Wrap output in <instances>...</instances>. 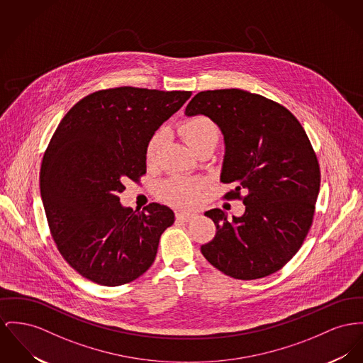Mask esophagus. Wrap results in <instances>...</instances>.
Returning <instances> with one entry per match:
<instances>
[{
    "label": "esophagus",
    "instance_id": "1",
    "mask_svg": "<svg viewBox=\"0 0 363 363\" xmlns=\"http://www.w3.org/2000/svg\"><path fill=\"white\" fill-rule=\"evenodd\" d=\"M194 218H195V215L190 212H177L176 213V220H179V221H190Z\"/></svg>",
    "mask_w": 363,
    "mask_h": 363
}]
</instances>
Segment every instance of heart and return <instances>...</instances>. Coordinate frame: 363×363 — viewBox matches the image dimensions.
<instances>
[{
	"mask_svg": "<svg viewBox=\"0 0 363 363\" xmlns=\"http://www.w3.org/2000/svg\"><path fill=\"white\" fill-rule=\"evenodd\" d=\"M179 129L184 140L191 145V148L195 151L208 143H218L220 138L218 123L206 116L189 117L184 121H182ZM165 129H158L150 136L145 148V164L148 167L155 165V162L158 161V155L161 147L165 142ZM201 189L202 183L199 180L174 176L161 184L160 195L170 203L190 206L196 201Z\"/></svg>",
	"mask_w": 363,
	"mask_h": 363,
	"instance_id": "1",
	"label": "heart"
}]
</instances>
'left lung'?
<instances>
[{
	"label": "left lung",
	"mask_w": 363,
	"mask_h": 363,
	"mask_svg": "<svg viewBox=\"0 0 363 363\" xmlns=\"http://www.w3.org/2000/svg\"><path fill=\"white\" fill-rule=\"evenodd\" d=\"M186 114L208 116L220 126L225 140L221 182L235 184L224 199L246 206L233 221L220 209L205 213L216 235L201 246L203 257L242 281L277 272L306 240L320 187L319 162L304 128L282 104L242 89L199 92Z\"/></svg>",
	"instance_id": "left-lung-1"
}]
</instances>
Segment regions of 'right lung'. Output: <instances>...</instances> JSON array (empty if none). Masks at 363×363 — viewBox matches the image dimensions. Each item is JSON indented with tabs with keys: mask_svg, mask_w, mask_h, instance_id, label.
<instances>
[{
	"mask_svg": "<svg viewBox=\"0 0 363 363\" xmlns=\"http://www.w3.org/2000/svg\"><path fill=\"white\" fill-rule=\"evenodd\" d=\"M190 91L120 86L94 92L69 110L45 150L40 189L49 231L81 277L120 286L155 260L162 233L174 221L168 206L122 208L125 183L145 174V148Z\"/></svg>",
	"mask_w": 363,
	"mask_h": 363,
	"instance_id": "add662e5",
	"label": "right lung"
}]
</instances>
